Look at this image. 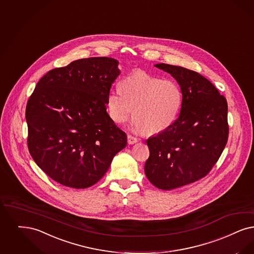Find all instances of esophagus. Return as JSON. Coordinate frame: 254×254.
<instances>
[{
	"label": "esophagus",
	"instance_id": "34e87169",
	"mask_svg": "<svg viewBox=\"0 0 254 254\" xmlns=\"http://www.w3.org/2000/svg\"><path fill=\"white\" fill-rule=\"evenodd\" d=\"M137 142H138L137 138L133 137L131 135H127V142H128V144H134V143H136Z\"/></svg>",
	"mask_w": 254,
	"mask_h": 254
}]
</instances>
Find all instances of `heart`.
<instances>
[{
  "mask_svg": "<svg viewBox=\"0 0 254 254\" xmlns=\"http://www.w3.org/2000/svg\"><path fill=\"white\" fill-rule=\"evenodd\" d=\"M183 103L180 85L143 71H136L121 81L107 97L108 112L116 124L126 122L130 114L133 130L159 134L176 121Z\"/></svg>",
  "mask_w": 254,
  "mask_h": 254,
  "instance_id": "b5f03b06",
  "label": "heart"
}]
</instances>
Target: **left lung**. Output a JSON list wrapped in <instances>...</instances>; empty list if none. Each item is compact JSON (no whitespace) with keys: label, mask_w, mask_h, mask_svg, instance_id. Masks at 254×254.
Wrapping results in <instances>:
<instances>
[{"label":"left lung","mask_w":254,"mask_h":254,"mask_svg":"<svg viewBox=\"0 0 254 254\" xmlns=\"http://www.w3.org/2000/svg\"><path fill=\"white\" fill-rule=\"evenodd\" d=\"M155 67L179 83L183 103L172 126L147 139L144 173L157 188L172 190L202 179L218 161L229 135L228 104L198 72L164 63Z\"/></svg>","instance_id":"1"}]
</instances>
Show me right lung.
Wrapping results in <instances>:
<instances>
[{"mask_svg": "<svg viewBox=\"0 0 254 254\" xmlns=\"http://www.w3.org/2000/svg\"><path fill=\"white\" fill-rule=\"evenodd\" d=\"M112 58H90L48 71L27 102L28 149L52 180L84 189L99 182L127 134L107 112V97L120 74Z\"/></svg>", "mask_w": 254, "mask_h": 254, "instance_id": "obj_1", "label": "right lung"}]
</instances>
